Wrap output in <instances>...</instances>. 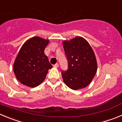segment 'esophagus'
<instances>
[{
  "instance_id": "obj_1",
  "label": "esophagus",
  "mask_w": 122,
  "mask_h": 122,
  "mask_svg": "<svg viewBox=\"0 0 122 122\" xmlns=\"http://www.w3.org/2000/svg\"><path fill=\"white\" fill-rule=\"evenodd\" d=\"M58 63H56L55 64H54L53 65V66L55 67H58Z\"/></svg>"
}]
</instances>
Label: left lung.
Returning a JSON list of instances; mask_svg holds the SVG:
<instances>
[{
  "label": "left lung",
  "instance_id": "obj_1",
  "mask_svg": "<svg viewBox=\"0 0 122 122\" xmlns=\"http://www.w3.org/2000/svg\"><path fill=\"white\" fill-rule=\"evenodd\" d=\"M63 47L68 61V69L61 71L64 82L72 90L85 88L97 71V62L92 47L84 38L75 37L64 41Z\"/></svg>",
  "mask_w": 122,
  "mask_h": 122
}]
</instances>
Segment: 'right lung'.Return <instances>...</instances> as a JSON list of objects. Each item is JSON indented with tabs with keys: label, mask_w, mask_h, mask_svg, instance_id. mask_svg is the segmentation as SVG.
Listing matches in <instances>:
<instances>
[{
	"label": "right lung",
	"mask_w": 122,
	"mask_h": 122,
	"mask_svg": "<svg viewBox=\"0 0 122 122\" xmlns=\"http://www.w3.org/2000/svg\"><path fill=\"white\" fill-rule=\"evenodd\" d=\"M48 43V40L35 37L22 46L13 67L17 79L21 84L35 87L44 80L48 70L52 67L44 52Z\"/></svg>",
	"instance_id": "right-lung-1"
}]
</instances>
